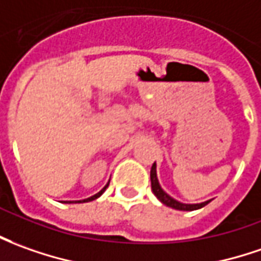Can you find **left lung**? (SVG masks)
I'll use <instances>...</instances> for the list:
<instances>
[{"label":"left lung","mask_w":261,"mask_h":261,"mask_svg":"<svg viewBox=\"0 0 261 261\" xmlns=\"http://www.w3.org/2000/svg\"><path fill=\"white\" fill-rule=\"evenodd\" d=\"M150 185H152V192H153V195L156 196L163 204H166V206L172 207V209L192 212V210L200 209V207L206 206V204L210 202V200H207V202L196 203V204H186V203L177 202L173 197H170V196L161 188V185H159L158 176H156V163H153V165H152V169H150Z\"/></svg>","instance_id":"8db88e82"}]
</instances>
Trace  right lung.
<instances>
[{"mask_svg":"<svg viewBox=\"0 0 261 261\" xmlns=\"http://www.w3.org/2000/svg\"><path fill=\"white\" fill-rule=\"evenodd\" d=\"M108 186H109V183H108L107 186H105V188L102 189L100 192H98L96 195H93V196H91V197H88V199H84V200H79V202H75V203H85V202H91V200H95V199H98V197H99V196L102 195V193H103L105 190H107ZM66 203H72V202H66Z\"/></svg>","mask_w":261,"mask_h":261,"instance_id":"1","label":"right lung"}]
</instances>
